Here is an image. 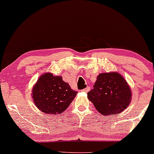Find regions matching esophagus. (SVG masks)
Segmentation results:
<instances>
[{"mask_svg": "<svg viewBox=\"0 0 154 154\" xmlns=\"http://www.w3.org/2000/svg\"><path fill=\"white\" fill-rule=\"evenodd\" d=\"M89 90H90V88H89V86H87V87L85 88L84 89H83V92H88Z\"/></svg>", "mask_w": 154, "mask_h": 154, "instance_id": "esophagus-1", "label": "esophagus"}]
</instances>
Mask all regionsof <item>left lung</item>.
<instances>
[{"mask_svg": "<svg viewBox=\"0 0 154 154\" xmlns=\"http://www.w3.org/2000/svg\"><path fill=\"white\" fill-rule=\"evenodd\" d=\"M87 98L101 114L111 116L123 112L132 101V90L118 72L101 73Z\"/></svg>", "mask_w": 154, "mask_h": 154, "instance_id": "8db88e82", "label": "left lung"}]
</instances>
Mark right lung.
<instances>
[{"label": "right lung", "mask_w": 154, "mask_h": 154, "mask_svg": "<svg viewBox=\"0 0 154 154\" xmlns=\"http://www.w3.org/2000/svg\"><path fill=\"white\" fill-rule=\"evenodd\" d=\"M31 92L36 107L43 113L49 114L65 111L77 93L62 80V77L54 76L49 72L40 76Z\"/></svg>", "instance_id": "right-lung-1"}]
</instances>
